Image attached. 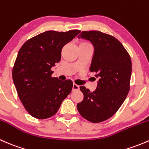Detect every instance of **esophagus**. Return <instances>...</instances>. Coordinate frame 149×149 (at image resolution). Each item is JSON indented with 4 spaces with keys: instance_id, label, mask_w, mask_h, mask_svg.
<instances>
[{
    "instance_id": "obj_1",
    "label": "esophagus",
    "mask_w": 149,
    "mask_h": 149,
    "mask_svg": "<svg viewBox=\"0 0 149 149\" xmlns=\"http://www.w3.org/2000/svg\"><path fill=\"white\" fill-rule=\"evenodd\" d=\"M79 86L77 85L76 84H73V90L75 91V90H79Z\"/></svg>"
}]
</instances>
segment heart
I'll return each mask as SVG.
<instances>
[{
  "mask_svg": "<svg viewBox=\"0 0 149 149\" xmlns=\"http://www.w3.org/2000/svg\"><path fill=\"white\" fill-rule=\"evenodd\" d=\"M86 44H89V43L87 42H86V41H82L81 42L80 45H86Z\"/></svg>",
  "mask_w": 149,
  "mask_h": 149,
  "instance_id": "obj_1",
  "label": "heart"
}]
</instances>
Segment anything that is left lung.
Segmentation results:
<instances>
[{"mask_svg": "<svg viewBox=\"0 0 149 149\" xmlns=\"http://www.w3.org/2000/svg\"><path fill=\"white\" fill-rule=\"evenodd\" d=\"M78 37L89 40L94 47L90 71L99 77L91 92L84 86V100L77 104L80 115L88 121L101 123L113 116L130 90L132 63L130 55L113 36L100 31H83Z\"/></svg>", "mask_w": 149, "mask_h": 149, "instance_id": "1", "label": "left lung"}]
</instances>
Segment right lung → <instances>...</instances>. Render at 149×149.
Here are the masks:
<instances>
[{"label": "right lung", "instance_id": "1", "mask_svg": "<svg viewBox=\"0 0 149 149\" xmlns=\"http://www.w3.org/2000/svg\"><path fill=\"white\" fill-rule=\"evenodd\" d=\"M79 33L47 31L28 40L19 49L12 77L22 104L34 118L53 116L71 91L72 81L52 77L51 68L61 61L63 46Z\"/></svg>", "mask_w": 149, "mask_h": 149}]
</instances>
